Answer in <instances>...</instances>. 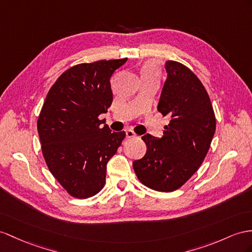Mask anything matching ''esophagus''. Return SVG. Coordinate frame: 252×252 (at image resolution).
Returning a JSON list of instances; mask_svg holds the SVG:
<instances>
[{
	"label": "esophagus",
	"instance_id": "esophagus-1",
	"mask_svg": "<svg viewBox=\"0 0 252 252\" xmlns=\"http://www.w3.org/2000/svg\"><path fill=\"white\" fill-rule=\"evenodd\" d=\"M126 138H133V137H136V134H135L134 131L132 130H127L126 132Z\"/></svg>",
	"mask_w": 252,
	"mask_h": 252
}]
</instances>
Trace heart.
I'll return each mask as SVG.
<instances>
[{
    "instance_id": "1",
    "label": "heart",
    "mask_w": 252,
    "mask_h": 252,
    "mask_svg": "<svg viewBox=\"0 0 252 252\" xmlns=\"http://www.w3.org/2000/svg\"><path fill=\"white\" fill-rule=\"evenodd\" d=\"M140 73L143 79H145V77H150V76H158L159 68L156 62L148 61L143 64V67H141Z\"/></svg>"
}]
</instances>
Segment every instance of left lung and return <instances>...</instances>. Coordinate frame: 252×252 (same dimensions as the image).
<instances>
[{"mask_svg":"<svg viewBox=\"0 0 252 252\" xmlns=\"http://www.w3.org/2000/svg\"><path fill=\"white\" fill-rule=\"evenodd\" d=\"M167 80L158 111L168 116L164 136L147 134L144 158L133 168L147 188L169 192L181 188L204 160L216 130V118L210 96L192 71L183 63L167 61Z\"/></svg>","mask_w":252,"mask_h":252,"instance_id":"obj_1","label":"left lung"}]
</instances>
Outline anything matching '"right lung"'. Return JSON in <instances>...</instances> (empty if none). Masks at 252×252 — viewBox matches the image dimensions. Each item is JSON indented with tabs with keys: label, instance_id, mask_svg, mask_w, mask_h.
Segmentation results:
<instances>
[{
	"label": "right lung",
	"instance_id": "obj_1",
	"mask_svg": "<svg viewBox=\"0 0 252 252\" xmlns=\"http://www.w3.org/2000/svg\"><path fill=\"white\" fill-rule=\"evenodd\" d=\"M127 59L84 63L69 68L47 94L37 120L48 168L70 196L86 199L105 184L106 164L126 137L99 116L113 102L112 74Z\"/></svg>",
	"mask_w": 252,
	"mask_h": 252
}]
</instances>
